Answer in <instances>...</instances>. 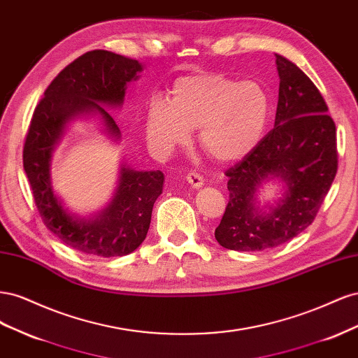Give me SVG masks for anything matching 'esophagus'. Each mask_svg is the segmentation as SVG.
Segmentation results:
<instances>
[{
	"mask_svg": "<svg viewBox=\"0 0 358 358\" xmlns=\"http://www.w3.org/2000/svg\"><path fill=\"white\" fill-rule=\"evenodd\" d=\"M187 180L192 188H200L203 185V176L197 171H189L187 175Z\"/></svg>",
	"mask_w": 358,
	"mask_h": 358,
	"instance_id": "esophagus-1",
	"label": "esophagus"
}]
</instances>
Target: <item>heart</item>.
<instances>
[{
    "mask_svg": "<svg viewBox=\"0 0 358 358\" xmlns=\"http://www.w3.org/2000/svg\"><path fill=\"white\" fill-rule=\"evenodd\" d=\"M171 100H154L146 113V134L158 150L170 152L191 138L199 128L201 148L215 159L237 161L263 138L272 112L264 86L239 82L220 73H199L179 78Z\"/></svg>",
    "mask_w": 358,
    "mask_h": 358,
    "instance_id": "obj_1",
    "label": "heart"
}]
</instances>
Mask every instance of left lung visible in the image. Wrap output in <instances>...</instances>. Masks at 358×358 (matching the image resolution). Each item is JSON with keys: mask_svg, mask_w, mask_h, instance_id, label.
I'll list each match as a JSON object with an SVG mask.
<instances>
[{"mask_svg": "<svg viewBox=\"0 0 358 358\" xmlns=\"http://www.w3.org/2000/svg\"><path fill=\"white\" fill-rule=\"evenodd\" d=\"M279 99L275 128L225 170L229 204L215 239L231 251H263L300 234L315 220L338 171L336 125L313 82L296 64L276 55ZM287 183L285 199L268 214L255 206L264 178Z\"/></svg>", "mask_w": 358, "mask_h": 358, "instance_id": "1", "label": "left lung"}]
</instances>
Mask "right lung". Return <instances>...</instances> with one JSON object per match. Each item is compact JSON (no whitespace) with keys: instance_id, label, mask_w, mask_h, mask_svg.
<instances>
[{"instance_id":"obj_1","label":"right lung","mask_w":358,"mask_h":358,"mask_svg":"<svg viewBox=\"0 0 358 358\" xmlns=\"http://www.w3.org/2000/svg\"><path fill=\"white\" fill-rule=\"evenodd\" d=\"M142 71L137 59L91 50L64 69L36 106L24 143V170L43 222L67 246L83 254L122 257L145 241L164 175L127 166L112 203L95 220H79L62 208L50 185L49 161L62 128L80 113H99L115 138L121 131L101 104L121 106L125 85Z\"/></svg>"}]
</instances>
